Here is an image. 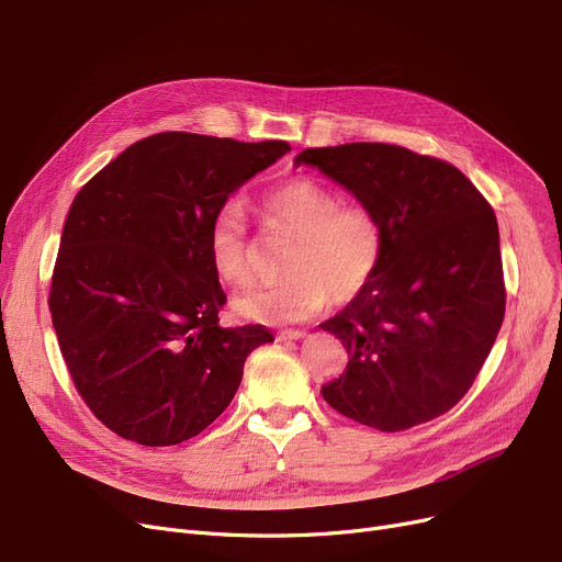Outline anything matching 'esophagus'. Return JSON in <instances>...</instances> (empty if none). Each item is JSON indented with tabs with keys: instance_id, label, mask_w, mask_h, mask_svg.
I'll return each mask as SVG.
<instances>
[{
	"instance_id": "34e87169",
	"label": "esophagus",
	"mask_w": 562,
	"mask_h": 562,
	"mask_svg": "<svg viewBox=\"0 0 562 562\" xmlns=\"http://www.w3.org/2000/svg\"><path fill=\"white\" fill-rule=\"evenodd\" d=\"M280 339H301L305 337V330H294V328H286V330H280L278 333Z\"/></svg>"
}]
</instances>
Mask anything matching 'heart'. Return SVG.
I'll list each match as a JSON object with an SVG mask.
<instances>
[{"instance_id": "b5f03b06", "label": "heart", "mask_w": 562, "mask_h": 562, "mask_svg": "<svg viewBox=\"0 0 562 562\" xmlns=\"http://www.w3.org/2000/svg\"><path fill=\"white\" fill-rule=\"evenodd\" d=\"M259 213L273 232L294 236L280 284L246 291L234 301L243 319L271 326L303 324L330 299L351 301L374 280L383 255V229L362 202H341L319 179L294 177L259 194ZM206 250L213 273L234 289L255 280L248 217L227 202L211 217Z\"/></svg>"}]
</instances>
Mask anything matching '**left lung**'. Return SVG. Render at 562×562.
<instances>
[{"label": "left lung", "instance_id": "left-lung-1", "mask_svg": "<svg viewBox=\"0 0 562 562\" xmlns=\"http://www.w3.org/2000/svg\"><path fill=\"white\" fill-rule=\"evenodd\" d=\"M301 162L349 188L383 229L374 280L322 324L351 356L324 400L379 431L443 416L469 393L505 316L492 204L454 165L397 144L305 149Z\"/></svg>", "mask_w": 562, "mask_h": 562}]
</instances>
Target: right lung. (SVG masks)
<instances>
[{
    "label": "right lung",
    "instance_id": "add662e5",
    "mask_svg": "<svg viewBox=\"0 0 562 562\" xmlns=\"http://www.w3.org/2000/svg\"><path fill=\"white\" fill-rule=\"evenodd\" d=\"M282 139L158 133L89 179L66 215L50 284L72 385L108 429L139 446L204 431L273 335L223 328L227 303L206 234L229 194L273 165Z\"/></svg>",
    "mask_w": 562,
    "mask_h": 562
}]
</instances>
